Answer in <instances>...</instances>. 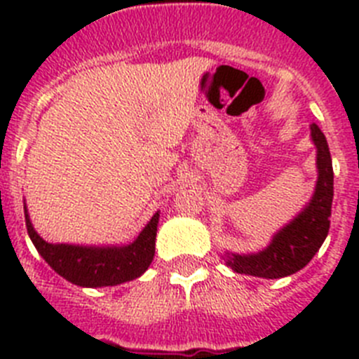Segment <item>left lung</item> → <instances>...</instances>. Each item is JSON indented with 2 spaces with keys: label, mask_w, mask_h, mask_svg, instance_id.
<instances>
[{
  "label": "left lung",
  "mask_w": 359,
  "mask_h": 359,
  "mask_svg": "<svg viewBox=\"0 0 359 359\" xmlns=\"http://www.w3.org/2000/svg\"><path fill=\"white\" fill-rule=\"evenodd\" d=\"M311 140L316 147L315 192L309 203L286 226H282L264 250L257 253L224 252L223 259L236 273L261 278H282L309 264L329 233L332 205V161L327 140L316 123H311Z\"/></svg>",
  "instance_id": "obj_1"
}]
</instances>
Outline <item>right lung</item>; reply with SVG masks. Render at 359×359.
Wrapping results in <instances>:
<instances>
[{"mask_svg": "<svg viewBox=\"0 0 359 359\" xmlns=\"http://www.w3.org/2000/svg\"><path fill=\"white\" fill-rule=\"evenodd\" d=\"M25 221L32 243L55 273L81 287H106L135 280L147 271L154 259L160 212L152 215L140 236L123 246L53 244L34 230L25 203Z\"/></svg>", "mask_w": 359, "mask_h": 359, "instance_id": "obj_1", "label": "right lung"}]
</instances>
